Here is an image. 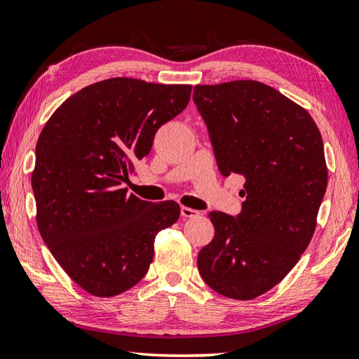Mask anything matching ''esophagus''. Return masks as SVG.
Here are the masks:
<instances>
[{"label": "esophagus", "instance_id": "obj_1", "mask_svg": "<svg viewBox=\"0 0 359 359\" xmlns=\"http://www.w3.org/2000/svg\"><path fill=\"white\" fill-rule=\"evenodd\" d=\"M181 215L186 219H191V217H197V215H200V211H195V209L187 208V206H181Z\"/></svg>", "mask_w": 359, "mask_h": 359}]
</instances>
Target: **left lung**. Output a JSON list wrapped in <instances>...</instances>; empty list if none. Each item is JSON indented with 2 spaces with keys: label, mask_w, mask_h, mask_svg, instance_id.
Returning <instances> with one entry per match:
<instances>
[{
  "label": "left lung",
  "mask_w": 359,
  "mask_h": 359,
  "mask_svg": "<svg viewBox=\"0 0 359 359\" xmlns=\"http://www.w3.org/2000/svg\"><path fill=\"white\" fill-rule=\"evenodd\" d=\"M223 177L245 178L242 211H212L214 239L198 253L206 285L252 300L285 278L316 229L327 191L323 142L313 117L273 87L241 79L195 86Z\"/></svg>",
  "instance_id": "8db88e82"
}]
</instances>
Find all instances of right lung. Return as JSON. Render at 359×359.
I'll return each mask as SVG.
<instances>
[{
	"mask_svg": "<svg viewBox=\"0 0 359 359\" xmlns=\"http://www.w3.org/2000/svg\"><path fill=\"white\" fill-rule=\"evenodd\" d=\"M192 86L111 78L65 100L40 133L31 184L37 226L67 275L97 297L136 286L154 238L180 205L128 195L121 182L150 153L159 128L186 109Z\"/></svg>",
	"mask_w": 359,
	"mask_h": 359,
	"instance_id": "1",
	"label": "right lung"
}]
</instances>
